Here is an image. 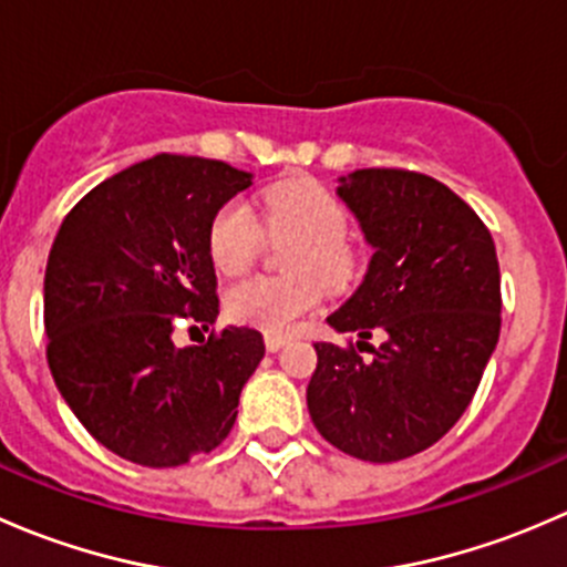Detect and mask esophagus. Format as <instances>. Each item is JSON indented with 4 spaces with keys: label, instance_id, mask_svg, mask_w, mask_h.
I'll use <instances>...</instances> for the list:
<instances>
[{
    "label": "esophagus",
    "instance_id": "34e87169",
    "mask_svg": "<svg viewBox=\"0 0 567 567\" xmlns=\"http://www.w3.org/2000/svg\"><path fill=\"white\" fill-rule=\"evenodd\" d=\"M288 342V337H279V334H266V348L268 351H279V348Z\"/></svg>",
    "mask_w": 567,
    "mask_h": 567
}]
</instances>
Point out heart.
Returning <instances> with one entry per match:
<instances>
[{"label":"heart","instance_id":"obj_1","mask_svg":"<svg viewBox=\"0 0 567 567\" xmlns=\"http://www.w3.org/2000/svg\"><path fill=\"white\" fill-rule=\"evenodd\" d=\"M346 233V208L316 181H290L268 188L262 197V227L241 199L221 205L210 219L208 251L214 266L227 277H238L260 260L266 236L274 241L296 238L285 257V266L293 274L233 285L225 299L227 316L266 334H290L320 305L323 282L346 288L359 274V255Z\"/></svg>","mask_w":567,"mask_h":567}]
</instances>
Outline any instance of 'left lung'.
<instances>
[{"instance_id":"1","label":"left lung","mask_w":567,"mask_h":567,"mask_svg":"<svg viewBox=\"0 0 567 567\" xmlns=\"http://www.w3.org/2000/svg\"><path fill=\"white\" fill-rule=\"evenodd\" d=\"M337 192L375 251L362 288L329 316L359 342H316L307 409L342 453L403 461L436 444L477 392L499 340V260L483 219L436 177L357 169ZM375 330L379 349L367 342Z\"/></svg>"}]
</instances>
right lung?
I'll use <instances>...</instances> for the list:
<instances>
[{
    "label": "right lung",
    "instance_id": "add662e5",
    "mask_svg": "<svg viewBox=\"0 0 567 567\" xmlns=\"http://www.w3.org/2000/svg\"><path fill=\"white\" fill-rule=\"evenodd\" d=\"M251 175L216 158L134 164L62 219L43 279L45 359L90 436L151 468L219 447L266 346L227 326L177 348L181 320L219 316L208 227ZM197 329V326H194Z\"/></svg>",
    "mask_w": 567,
    "mask_h": 567
}]
</instances>
